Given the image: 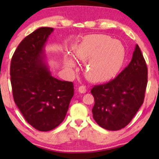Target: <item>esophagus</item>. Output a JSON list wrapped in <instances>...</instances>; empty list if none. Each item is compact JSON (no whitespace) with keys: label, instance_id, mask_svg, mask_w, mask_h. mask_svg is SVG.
Here are the masks:
<instances>
[{"label":"esophagus","instance_id":"34e87169","mask_svg":"<svg viewBox=\"0 0 159 159\" xmlns=\"http://www.w3.org/2000/svg\"><path fill=\"white\" fill-rule=\"evenodd\" d=\"M78 91H79V93H85L87 92V88H86L84 86H80V87H78Z\"/></svg>","mask_w":159,"mask_h":159}]
</instances>
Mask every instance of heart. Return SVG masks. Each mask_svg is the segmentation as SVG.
I'll return each instance as SVG.
<instances>
[{
	"label": "heart",
	"instance_id": "b5f03b06",
	"mask_svg": "<svg viewBox=\"0 0 159 159\" xmlns=\"http://www.w3.org/2000/svg\"><path fill=\"white\" fill-rule=\"evenodd\" d=\"M73 51L78 59L87 61L84 75L93 83H102L114 77L121 68L125 55L121 43L105 34L85 36L81 43L75 46ZM64 66L68 69L76 66L70 54H65Z\"/></svg>",
	"mask_w": 159,
	"mask_h": 159
}]
</instances>
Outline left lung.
I'll use <instances>...</instances> for the list:
<instances>
[{"instance_id": "left-lung-1", "label": "left lung", "mask_w": 159, "mask_h": 159, "mask_svg": "<svg viewBox=\"0 0 159 159\" xmlns=\"http://www.w3.org/2000/svg\"><path fill=\"white\" fill-rule=\"evenodd\" d=\"M147 84V64L136 45L132 61L117 77L91 90L95 101L93 119L107 130L117 131L126 126L143 102Z\"/></svg>"}]
</instances>
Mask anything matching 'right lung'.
Returning <instances> with one entry per match:
<instances>
[{"label":"right lung","instance_id":"right-lung-1","mask_svg":"<svg viewBox=\"0 0 159 159\" xmlns=\"http://www.w3.org/2000/svg\"><path fill=\"white\" fill-rule=\"evenodd\" d=\"M53 30L43 27L26 36L10 65L15 103L27 123L41 132L52 130L63 122L74 95L72 82L57 79L49 70L45 46Z\"/></svg>","mask_w":159,"mask_h":159}]
</instances>
